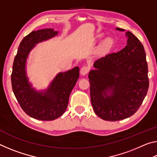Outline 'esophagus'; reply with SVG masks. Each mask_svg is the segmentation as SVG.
Segmentation results:
<instances>
[{
	"label": "esophagus",
	"instance_id": "34e87169",
	"mask_svg": "<svg viewBox=\"0 0 157 157\" xmlns=\"http://www.w3.org/2000/svg\"><path fill=\"white\" fill-rule=\"evenodd\" d=\"M89 68L88 67V66H82L80 69V73L82 75H85L89 73Z\"/></svg>",
	"mask_w": 157,
	"mask_h": 157
}]
</instances>
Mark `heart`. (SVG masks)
Returning <instances> with one entry per match:
<instances>
[{
    "label": "heart",
    "mask_w": 157,
    "mask_h": 157,
    "mask_svg": "<svg viewBox=\"0 0 157 157\" xmlns=\"http://www.w3.org/2000/svg\"><path fill=\"white\" fill-rule=\"evenodd\" d=\"M113 41L110 38H107L105 40L102 42V44H101L100 46V50L102 51H107V50H109L112 46Z\"/></svg>",
    "instance_id": "obj_1"
}]
</instances>
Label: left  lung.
<instances>
[{"instance_id":"8db88e82","label":"left lung","mask_w":157,"mask_h":157,"mask_svg":"<svg viewBox=\"0 0 157 157\" xmlns=\"http://www.w3.org/2000/svg\"><path fill=\"white\" fill-rule=\"evenodd\" d=\"M126 36L127 46L98 59L94 64L95 69L89 74L92 107L96 115L105 121H121L132 116L148 91L144 47L129 31Z\"/></svg>"}]
</instances>
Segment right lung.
Instances as JSON below:
<instances>
[{"label":"right lung","mask_w":157,"mask_h":157,"mask_svg":"<svg viewBox=\"0 0 157 157\" xmlns=\"http://www.w3.org/2000/svg\"><path fill=\"white\" fill-rule=\"evenodd\" d=\"M53 29L33 31L23 39L13 63L11 75L13 92L21 107L26 114L40 121H52L64 113L71 92L79 78V68L60 73L49 88L37 92L31 87L25 73L26 59L35 44L57 34Z\"/></svg>","instance_id":"add662e5"}]
</instances>
